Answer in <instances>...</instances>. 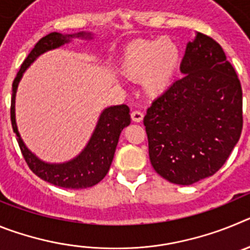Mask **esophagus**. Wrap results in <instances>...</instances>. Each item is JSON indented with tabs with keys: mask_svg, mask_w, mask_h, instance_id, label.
I'll list each match as a JSON object with an SVG mask.
<instances>
[{
	"mask_svg": "<svg viewBox=\"0 0 250 250\" xmlns=\"http://www.w3.org/2000/svg\"><path fill=\"white\" fill-rule=\"evenodd\" d=\"M131 119L134 123H140V121H143V119H144V114L141 111H132Z\"/></svg>",
	"mask_w": 250,
	"mask_h": 250,
	"instance_id": "34e87169",
	"label": "esophagus"
}]
</instances>
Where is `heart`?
<instances>
[{
  "label": "heart",
  "instance_id": "1",
  "mask_svg": "<svg viewBox=\"0 0 250 250\" xmlns=\"http://www.w3.org/2000/svg\"><path fill=\"white\" fill-rule=\"evenodd\" d=\"M182 54L169 37L136 40L124 48L118 71L124 79L138 83L150 98L164 95L175 83Z\"/></svg>",
  "mask_w": 250,
  "mask_h": 250
}]
</instances>
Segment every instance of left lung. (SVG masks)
I'll return each instance as SVG.
<instances>
[{"label": "left lung", "mask_w": 250, "mask_h": 250, "mask_svg": "<svg viewBox=\"0 0 250 250\" xmlns=\"http://www.w3.org/2000/svg\"><path fill=\"white\" fill-rule=\"evenodd\" d=\"M184 76L144 118L149 156L167 182L191 185L224 165L243 127V92L219 43L198 32L180 63Z\"/></svg>", "instance_id": "left-lung-1"}]
</instances>
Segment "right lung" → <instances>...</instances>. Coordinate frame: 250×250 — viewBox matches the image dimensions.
I'll return each instance as SVG.
<instances>
[{
	"instance_id": "1",
	"label": "right lung",
	"mask_w": 250,
	"mask_h": 250,
	"mask_svg": "<svg viewBox=\"0 0 250 250\" xmlns=\"http://www.w3.org/2000/svg\"><path fill=\"white\" fill-rule=\"evenodd\" d=\"M71 39H92L91 32H79L74 35H62L59 32H51L40 40L35 45L28 56L21 65L17 76L12 83V99H11V124L13 132L16 134L17 143L20 145L23 159L39 178L45 182L66 189H85L100 183L110 169L114 159L115 150L118 146L119 138L124 127L130 125V109L126 105H116L106 107L101 112L98 125L92 132L85 149L72 160L61 164H50L37 158L31 152L22 141L17 129L15 116V98L17 86L22 79L26 68L34 62L40 55L46 51L54 50L71 41Z\"/></svg>"
}]
</instances>
